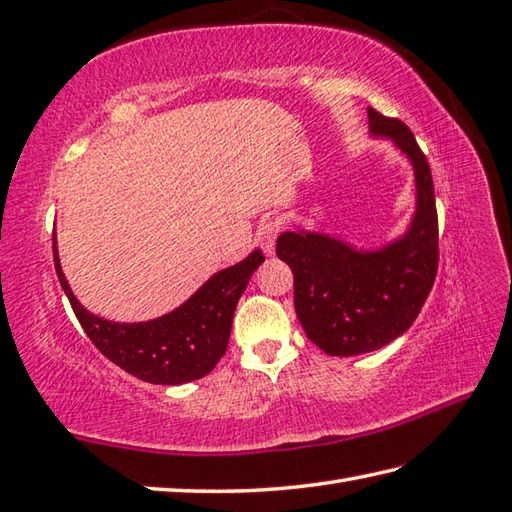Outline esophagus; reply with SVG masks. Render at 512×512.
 Listing matches in <instances>:
<instances>
[{"label":"esophagus","mask_w":512,"mask_h":512,"mask_svg":"<svg viewBox=\"0 0 512 512\" xmlns=\"http://www.w3.org/2000/svg\"><path fill=\"white\" fill-rule=\"evenodd\" d=\"M279 224L275 219H266V222L257 230V244L262 246L266 255H275V239H277Z\"/></svg>","instance_id":"obj_1"}]
</instances>
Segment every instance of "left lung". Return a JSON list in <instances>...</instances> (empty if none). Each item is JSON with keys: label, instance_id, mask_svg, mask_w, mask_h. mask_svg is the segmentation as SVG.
<instances>
[{"label": "left lung", "instance_id": "1", "mask_svg": "<svg viewBox=\"0 0 512 512\" xmlns=\"http://www.w3.org/2000/svg\"><path fill=\"white\" fill-rule=\"evenodd\" d=\"M370 137L390 139L413 166L415 213L377 248L295 226L277 237V257L293 270L295 313L310 342L333 357L384 348L404 335L437 275V208L430 166L410 128L368 108Z\"/></svg>", "mask_w": 512, "mask_h": 512}]
</instances>
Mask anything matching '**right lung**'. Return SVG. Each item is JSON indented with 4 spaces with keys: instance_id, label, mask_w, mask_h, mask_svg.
<instances>
[{
    "instance_id": "right-lung-1",
    "label": "right lung",
    "mask_w": 512,
    "mask_h": 512,
    "mask_svg": "<svg viewBox=\"0 0 512 512\" xmlns=\"http://www.w3.org/2000/svg\"><path fill=\"white\" fill-rule=\"evenodd\" d=\"M55 270L64 293L99 353L148 384L179 386L208 375L228 348L239 297L264 255L255 248L242 262L219 270L182 306L148 322H110L86 310L64 277L53 235Z\"/></svg>"
}]
</instances>
